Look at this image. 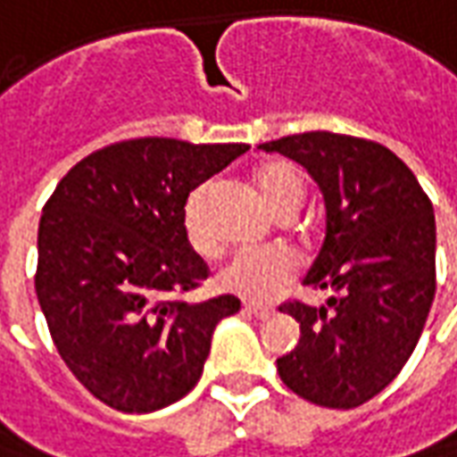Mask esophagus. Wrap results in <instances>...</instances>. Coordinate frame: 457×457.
<instances>
[{
	"instance_id": "obj_1",
	"label": "esophagus",
	"mask_w": 457,
	"mask_h": 457,
	"mask_svg": "<svg viewBox=\"0 0 457 457\" xmlns=\"http://www.w3.org/2000/svg\"><path fill=\"white\" fill-rule=\"evenodd\" d=\"M245 312L247 315H254V318H260V320H268L275 315V307H270V305H254V303H247L245 305Z\"/></svg>"
}]
</instances>
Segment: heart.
<instances>
[{
    "instance_id": "b5f03b06",
    "label": "heart",
    "mask_w": 457,
    "mask_h": 457,
    "mask_svg": "<svg viewBox=\"0 0 457 457\" xmlns=\"http://www.w3.org/2000/svg\"><path fill=\"white\" fill-rule=\"evenodd\" d=\"M254 185L262 200L280 217H290L305 200V177L293 162H265L254 170ZM207 185L195 187L185 200L182 228L189 245L200 254H215L217 240L203 220V200ZM300 270L297 254L285 245L245 247L222 265L217 282L225 293L245 300H270L295 280Z\"/></svg>"
}]
</instances>
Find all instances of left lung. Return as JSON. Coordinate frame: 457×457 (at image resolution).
<instances>
[{
    "label": "left lung",
    "mask_w": 457,
    "mask_h": 457,
    "mask_svg": "<svg viewBox=\"0 0 457 457\" xmlns=\"http://www.w3.org/2000/svg\"><path fill=\"white\" fill-rule=\"evenodd\" d=\"M260 150L303 164L328 210L305 285L333 297L280 305L300 322V343L278 358V375L315 405L358 408L395 380L423 333L436 297L433 203L411 167L372 139L303 132Z\"/></svg>",
    "instance_id": "left-lung-1"
}]
</instances>
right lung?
<instances>
[{
	"label": "right lung",
	"mask_w": 457,
	"mask_h": 457,
	"mask_svg": "<svg viewBox=\"0 0 457 457\" xmlns=\"http://www.w3.org/2000/svg\"><path fill=\"white\" fill-rule=\"evenodd\" d=\"M247 145L135 137L87 154L46 200L37 300L59 355L87 390L122 412H152L200 380L212 330L235 295L185 303L210 268L182 210L192 189Z\"/></svg>",
	"instance_id": "add662e5"
}]
</instances>
